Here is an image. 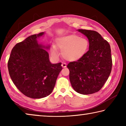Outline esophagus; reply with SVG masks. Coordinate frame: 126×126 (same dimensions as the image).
Returning a JSON list of instances; mask_svg holds the SVG:
<instances>
[{"mask_svg": "<svg viewBox=\"0 0 126 126\" xmlns=\"http://www.w3.org/2000/svg\"><path fill=\"white\" fill-rule=\"evenodd\" d=\"M62 66L63 68L67 67V64L65 63H62Z\"/></svg>", "mask_w": 126, "mask_h": 126, "instance_id": "34e87169", "label": "esophagus"}]
</instances>
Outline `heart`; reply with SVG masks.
<instances>
[{
    "label": "heart",
    "mask_w": 126,
    "mask_h": 126,
    "mask_svg": "<svg viewBox=\"0 0 126 126\" xmlns=\"http://www.w3.org/2000/svg\"><path fill=\"white\" fill-rule=\"evenodd\" d=\"M57 44L65 60L76 61L82 58L88 51L89 42L86 38L72 34L59 38ZM52 54L54 56H58L59 54L55 47H53Z\"/></svg>",
    "instance_id": "b5f03b06"
}]
</instances>
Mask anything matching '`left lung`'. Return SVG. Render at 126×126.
Wrapping results in <instances>:
<instances>
[{"label":"left lung","mask_w":126,"mask_h":126,"mask_svg":"<svg viewBox=\"0 0 126 126\" xmlns=\"http://www.w3.org/2000/svg\"><path fill=\"white\" fill-rule=\"evenodd\" d=\"M88 38L89 46L82 58L68 63L69 80L74 90L82 94L97 92L104 86L112 70L110 44L94 31L78 29Z\"/></svg>","instance_id":"left-lung-1"}]
</instances>
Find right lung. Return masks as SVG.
Here are the masks:
<instances>
[{"label":"right lung","mask_w":126,"mask_h":126,"mask_svg":"<svg viewBox=\"0 0 126 126\" xmlns=\"http://www.w3.org/2000/svg\"><path fill=\"white\" fill-rule=\"evenodd\" d=\"M44 32L29 36L12 49L8 62L10 78L27 97L42 98L52 93L60 72L61 63L52 64L46 49L49 46L38 43Z\"/></svg>","instance_id":"right-lung-1"}]
</instances>
